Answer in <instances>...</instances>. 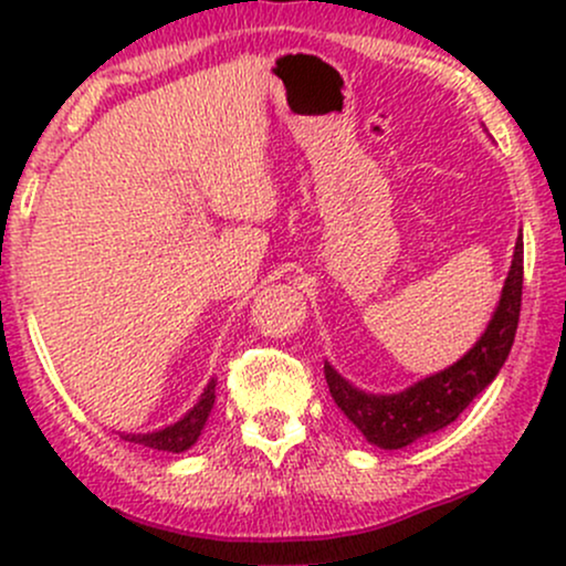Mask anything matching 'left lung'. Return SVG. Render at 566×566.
Instances as JSON below:
<instances>
[{"instance_id": "1", "label": "left lung", "mask_w": 566, "mask_h": 566, "mask_svg": "<svg viewBox=\"0 0 566 566\" xmlns=\"http://www.w3.org/2000/svg\"><path fill=\"white\" fill-rule=\"evenodd\" d=\"M524 242L518 233L511 271L490 324L465 356L437 375L412 382L399 394H367L350 386L337 369L324 361V378L340 412L380 450H401L420 437L437 433L458 420V415L497 378L509 359L522 311Z\"/></svg>"}]
</instances>
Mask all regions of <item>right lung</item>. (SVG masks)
I'll list each match as a JSON object with an SVG mask.
<instances>
[{
	"mask_svg": "<svg viewBox=\"0 0 566 566\" xmlns=\"http://www.w3.org/2000/svg\"><path fill=\"white\" fill-rule=\"evenodd\" d=\"M212 405H216V378L207 382V388L201 391L199 401L193 405L178 423L159 428L151 433H122L125 441H135V444L151 447V450L161 452H186L197 444L199 433L205 431L207 418H210Z\"/></svg>",
	"mask_w": 566,
	"mask_h": 566,
	"instance_id": "add662e5",
	"label": "right lung"
}]
</instances>
